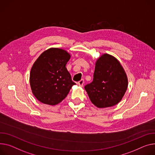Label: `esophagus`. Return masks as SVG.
<instances>
[{"label": "esophagus", "mask_w": 155, "mask_h": 155, "mask_svg": "<svg viewBox=\"0 0 155 155\" xmlns=\"http://www.w3.org/2000/svg\"><path fill=\"white\" fill-rule=\"evenodd\" d=\"M84 80H81L80 81H79L78 83H77V84L80 87H84Z\"/></svg>", "instance_id": "obj_1"}]
</instances>
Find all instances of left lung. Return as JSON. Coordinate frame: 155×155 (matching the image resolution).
I'll use <instances>...</instances> for the list:
<instances>
[{"mask_svg":"<svg viewBox=\"0 0 155 155\" xmlns=\"http://www.w3.org/2000/svg\"><path fill=\"white\" fill-rule=\"evenodd\" d=\"M128 77L119 60L108 54H102L95 62L94 80L85 89L91 103L100 108L116 105L128 88Z\"/></svg>","mask_w":155,"mask_h":155,"instance_id":"1","label":"left lung"}]
</instances>
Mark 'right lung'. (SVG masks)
Segmentation results:
<instances>
[{
  "instance_id": "add662e5",
  "label": "right lung",
  "mask_w": 155,
  "mask_h": 155,
  "mask_svg": "<svg viewBox=\"0 0 155 155\" xmlns=\"http://www.w3.org/2000/svg\"><path fill=\"white\" fill-rule=\"evenodd\" d=\"M71 55L60 48H50L35 61L30 72V85L41 103L56 105L67 96L75 83L66 68Z\"/></svg>"
}]
</instances>
